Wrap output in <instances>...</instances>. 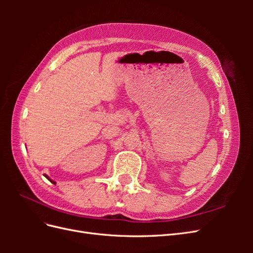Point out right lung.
<instances>
[{"mask_svg":"<svg viewBox=\"0 0 253 253\" xmlns=\"http://www.w3.org/2000/svg\"><path fill=\"white\" fill-rule=\"evenodd\" d=\"M45 177H46V178H47V179H48V180H49L50 182H52V183H53V185H56V182H55V181H53L52 179H50V178L48 177V176H47V175H45Z\"/></svg>","mask_w":253,"mask_h":253,"instance_id":"1","label":"right lung"}]
</instances>
